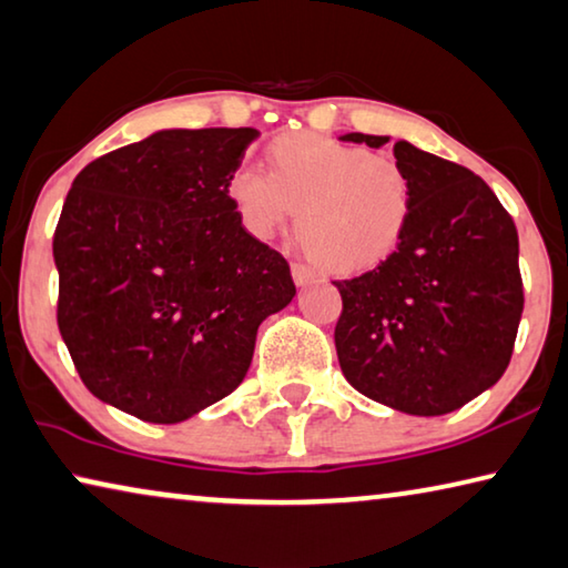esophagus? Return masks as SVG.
<instances>
[{
  "label": "esophagus",
  "mask_w": 568,
  "mask_h": 568,
  "mask_svg": "<svg viewBox=\"0 0 568 568\" xmlns=\"http://www.w3.org/2000/svg\"><path fill=\"white\" fill-rule=\"evenodd\" d=\"M291 273H293L295 285H308V283H313V281H316V277H318L316 270L308 267V265H303V263H293Z\"/></svg>",
  "instance_id": "34e87169"
}]
</instances>
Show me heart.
<instances>
[{"mask_svg": "<svg viewBox=\"0 0 568 568\" xmlns=\"http://www.w3.org/2000/svg\"><path fill=\"white\" fill-rule=\"evenodd\" d=\"M227 200L252 237L270 240L293 210L295 232L323 267L356 273L399 247L414 210V184L397 159L362 146L285 133L267 146V171L240 164Z\"/></svg>", "mask_w": 568, "mask_h": 568, "instance_id": "b5f03b06", "label": "heart"}]
</instances>
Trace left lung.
<instances>
[{"mask_svg":"<svg viewBox=\"0 0 568 568\" xmlns=\"http://www.w3.org/2000/svg\"><path fill=\"white\" fill-rule=\"evenodd\" d=\"M379 149L389 136L346 133ZM394 159L414 184L399 247L366 273L333 281L341 372L364 397L437 417L500 379L524 313L518 232L493 189L470 169L407 141Z\"/></svg>","mask_w":568,"mask_h":568,"instance_id":"1","label":"left lung"}]
</instances>
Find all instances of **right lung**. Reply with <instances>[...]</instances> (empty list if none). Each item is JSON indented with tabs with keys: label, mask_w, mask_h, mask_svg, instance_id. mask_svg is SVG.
Here are the masks:
<instances>
[{
	"label": "right lung",
	"mask_w": 568,
	"mask_h": 568,
	"mask_svg": "<svg viewBox=\"0 0 568 568\" xmlns=\"http://www.w3.org/2000/svg\"><path fill=\"white\" fill-rule=\"evenodd\" d=\"M255 129H171L90 161L52 237L58 328L105 404L174 425L237 389L257 326L293 301L281 252L242 227L227 176Z\"/></svg>",
	"instance_id": "obj_1"
}]
</instances>
